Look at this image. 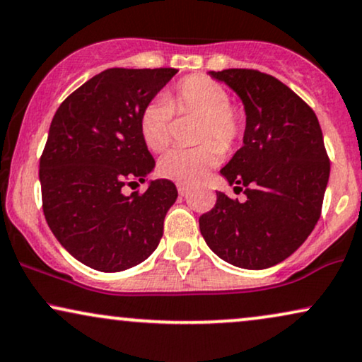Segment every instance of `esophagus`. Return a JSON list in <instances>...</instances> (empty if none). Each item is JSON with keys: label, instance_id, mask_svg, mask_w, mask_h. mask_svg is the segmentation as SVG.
Instances as JSON below:
<instances>
[{"label": "esophagus", "instance_id": "34e87169", "mask_svg": "<svg viewBox=\"0 0 362 362\" xmlns=\"http://www.w3.org/2000/svg\"><path fill=\"white\" fill-rule=\"evenodd\" d=\"M177 191H180L181 196H186L189 193V188H188V186H185V185H177Z\"/></svg>", "mask_w": 362, "mask_h": 362}]
</instances>
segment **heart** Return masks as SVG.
<instances>
[{"label": "heart", "instance_id": "b5f03b06", "mask_svg": "<svg viewBox=\"0 0 362 362\" xmlns=\"http://www.w3.org/2000/svg\"><path fill=\"white\" fill-rule=\"evenodd\" d=\"M173 112L202 115L198 147H176L159 160V174L180 185H196L204 180L220 159V149H230L242 134L240 114L230 107V95L215 80L193 75L181 80L164 99L144 107L139 117V132L144 144L160 153L171 142Z\"/></svg>", "mask_w": 362, "mask_h": 362}]
</instances>
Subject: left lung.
<instances>
[{"mask_svg":"<svg viewBox=\"0 0 362 362\" xmlns=\"http://www.w3.org/2000/svg\"><path fill=\"white\" fill-rule=\"evenodd\" d=\"M242 100L243 146L221 176L245 202L216 191L199 218L204 242L221 260L247 270L284 262L305 242L320 216L329 164L314 110L272 75L247 69L208 72Z\"/></svg>","mask_w":362,"mask_h":362,"instance_id":"1","label":"left lung"}]
</instances>
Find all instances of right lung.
Segmentation results:
<instances>
[{"label":"right lung","instance_id":"1","mask_svg":"<svg viewBox=\"0 0 362 362\" xmlns=\"http://www.w3.org/2000/svg\"><path fill=\"white\" fill-rule=\"evenodd\" d=\"M176 69H109L58 107L40 159L43 213L66 252L99 272L139 265L158 248L176 203L169 180H151L144 194L122 188L146 182L156 160L142 141L144 107Z\"/></svg>","mask_w":362,"mask_h":362}]
</instances>
